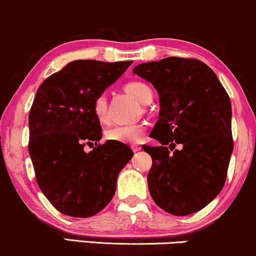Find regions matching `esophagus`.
Returning a JSON list of instances; mask_svg holds the SVG:
<instances>
[{"label":"esophagus","mask_w":256,"mask_h":256,"mask_svg":"<svg viewBox=\"0 0 256 256\" xmlns=\"http://www.w3.org/2000/svg\"><path fill=\"white\" fill-rule=\"evenodd\" d=\"M131 149H132V152H140V146H137V144H132Z\"/></svg>","instance_id":"1"}]
</instances>
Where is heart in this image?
<instances>
[{"mask_svg": "<svg viewBox=\"0 0 256 256\" xmlns=\"http://www.w3.org/2000/svg\"><path fill=\"white\" fill-rule=\"evenodd\" d=\"M126 93H128L132 98H136L138 102L146 104L148 100L152 98V92L143 82H128L125 86ZM93 113L100 122H106L108 119L107 113V98L104 94H98L93 101ZM144 136V126L140 124L131 125H116L110 128L106 131V137L110 140L118 142V143H137Z\"/></svg>", "mask_w": 256, "mask_h": 256, "instance_id": "b5f03b06", "label": "heart"}]
</instances>
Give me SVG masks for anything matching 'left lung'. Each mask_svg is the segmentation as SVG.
<instances>
[{"instance_id": "obj_1", "label": "left lung", "mask_w": 256, "mask_h": 256, "mask_svg": "<svg viewBox=\"0 0 256 256\" xmlns=\"http://www.w3.org/2000/svg\"><path fill=\"white\" fill-rule=\"evenodd\" d=\"M132 72L152 83L160 98L152 134L162 146H143L152 160L150 194L168 214H194L226 184L234 149L229 95L198 60L168 57L138 64Z\"/></svg>"}]
</instances>
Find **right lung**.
<instances>
[{
	"label": "right lung",
	"mask_w": 256,
	"mask_h": 256,
	"mask_svg": "<svg viewBox=\"0 0 256 256\" xmlns=\"http://www.w3.org/2000/svg\"><path fill=\"white\" fill-rule=\"evenodd\" d=\"M131 64L74 60L36 90L28 116V152L39 188L63 214L87 218L102 210L134 156L124 143L98 144L102 128L93 113L94 98ZM93 142L96 148L86 153L82 148Z\"/></svg>",
	"instance_id": "add662e5"
}]
</instances>
